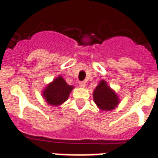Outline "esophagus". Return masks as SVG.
Returning <instances> with one entry per match:
<instances>
[{
	"instance_id": "obj_1",
	"label": "esophagus",
	"mask_w": 158,
	"mask_h": 158,
	"mask_svg": "<svg viewBox=\"0 0 158 158\" xmlns=\"http://www.w3.org/2000/svg\"><path fill=\"white\" fill-rule=\"evenodd\" d=\"M79 85H80V87L85 88L86 86V83L85 81H80L79 82Z\"/></svg>"
}]
</instances>
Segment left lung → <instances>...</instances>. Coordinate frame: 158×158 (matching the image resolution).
Listing matches in <instances>:
<instances>
[{"instance_id":"8db88e82","label":"left lung","mask_w":158,"mask_h":158,"mask_svg":"<svg viewBox=\"0 0 158 158\" xmlns=\"http://www.w3.org/2000/svg\"><path fill=\"white\" fill-rule=\"evenodd\" d=\"M93 98L96 104L101 110L110 111L114 109L118 104V98L115 92L107 85L104 81H101L93 92Z\"/></svg>"}]
</instances>
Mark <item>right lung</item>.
Segmentation results:
<instances>
[{"mask_svg": "<svg viewBox=\"0 0 158 158\" xmlns=\"http://www.w3.org/2000/svg\"><path fill=\"white\" fill-rule=\"evenodd\" d=\"M73 89V87L69 85L60 76L46 88L43 93V97L51 105H60L68 99Z\"/></svg>", "mask_w": 158, "mask_h": 158, "instance_id": "1", "label": "right lung"}]
</instances>
